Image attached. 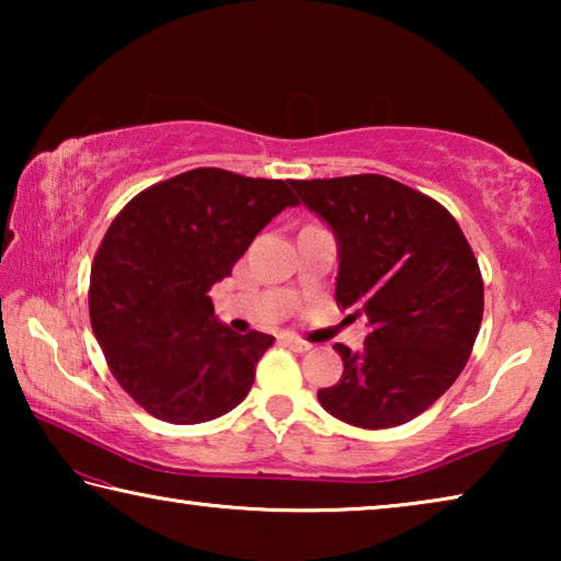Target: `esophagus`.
I'll return each instance as SVG.
<instances>
[{"label":"esophagus","mask_w":561,"mask_h":561,"mask_svg":"<svg viewBox=\"0 0 561 561\" xmlns=\"http://www.w3.org/2000/svg\"><path fill=\"white\" fill-rule=\"evenodd\" d=\"M284 344H287L291 351H297V354H307V351L314 348V344H309V341H304V339L294 336V334L284 336Z\"/></svg>","instance_id":"obj_1"}]
</instances>
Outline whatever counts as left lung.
Segmentation results:
<instances>
[{
    "mask_svg": "<svg viewBox=\"0 0 561 561\" xmlns=\"http://www.w3.org/2000/svg\"><path fill=\"white\" fill-rule=\"evenodd\" d=\"M289 185L339 240L336 304L371 329L364 351L334 346L344 374L319 403L366 431L413 421L455 383L478 339L485 289L470 242L438 201L386 175Z\"/></svg>",
    "mask_w": 561,
    "mask_h": 561,
    "instance_id": "obj_1",
    "label": "left lung"
}]
</instances>
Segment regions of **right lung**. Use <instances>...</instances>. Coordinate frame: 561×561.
I'll use <instances>...</instances> for the list:
<instances>
[{"mask_svg":"<svg viewBox=\"0 0 561 561\" xmlns=\"http://www.w3.org/2000/svg\"><path fill=\"white\" fill-rule=\"evenodd\" d=\"M287 205L299 201L284 180L195 168L146 187L111 222L91 264V329L150 415L205 423L250 393L274 336L220 324L210 289Z\"/></svg>","mask_w":561,"mask_h":561,"instance_id":"right-lung-1","label":"right lung"}]
</instances>
